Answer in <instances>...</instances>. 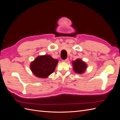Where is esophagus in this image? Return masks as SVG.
Here are the masks:
<instances>
[{"instance_id":"34e87169","label":"esophagus","mask_w":120,"mask_h":120,"mask_svg":"<svg viewBox=\"0 0 120 120\" xmlns=\"http://www.w3.org/2000/svg\"><path fill=\"white\" fill-rule=\"evenodd\" d=\"M68 58H67V59H66V60H63V62H65V63H67V62H68Z\"/></svg>"}]
</instances>
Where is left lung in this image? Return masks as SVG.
Segmentation results:
<instances>
[{"mask_svg":"<svg viewBox=\"0 0 120 120\" xmlns=\"http://www.w3.org/2000/svg\"><path fill=\"white\" fill-rule=\"evenodd\" d=\"M73 70L75 72L82 74L85 72L87 68L86 64L80 59H77L75 61H72Z\"/></svg>","mask_w":120,"mask_h":120,"instance_id":"left-lung-1","label":"left lung"}]
</instances>
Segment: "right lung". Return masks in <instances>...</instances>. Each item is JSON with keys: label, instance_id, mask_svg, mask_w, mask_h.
I'll return each mask as SVG.
<instances>
[{"label": "right lung", "instance_id": "right-lung-1", "mask_svg": "<svg viewBox=\"0 0 120 120\" xmlns=\"http://www.w3.org/2000/svg\"><path fill=\"white\" fill-rule=\"evenodd\" d=\"M59 62L49 55L40 56L32 61L30 65L31 71L36 77L46 78L55 71Z\"/></svg>", "mask_w": 120, "mask_h": 120}]
</instances>
